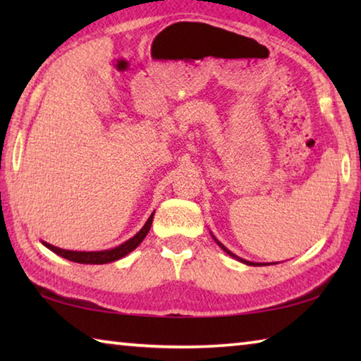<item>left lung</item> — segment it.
<instances>
[{"mask_svg": "<svg viewBox=\"0 0 361 361\" xmlns=\"http://www.w3.org/2000/svg\"><path fill=\"white\" fill-rule=\"evenodd\" d=\"M210 234H212V232H210ZM212 237H213V240H215V242L218 243V245H219V248H221V250H224V252H226V253H228L229 256H232V258H235L237 261H240V262H243V264H247V266H269V264H277V262H253V261H247V259H243V258H239V256H237V255H234V253H232V252H229V250H228V248H226V247L223 245V243H221V242H219V240L216 239V237H215V235H213V234H212Z\"/></svg>", "mask_w": 361, "mask_h": 361, "instance_id": "obj_1", "label": "left lung"}]
</instances>
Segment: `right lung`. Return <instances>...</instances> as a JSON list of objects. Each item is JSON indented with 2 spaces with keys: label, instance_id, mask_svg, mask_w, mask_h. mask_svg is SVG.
Listing matches in <instances>:
<instances>
[{
  "label": "right lung",
  "instance_id": "obj_1",
  "mask_svg": "<svg viewBox=\"0 0 361 361\" xmlns=\"http://www.w3.org/2000/svg\"><path fill=\"white\" fill-rule=\"evenodd\" d=\"M152 216H154V212L151 213V216L148 218V221L145 223L143 228L140 229L135 235L130 237L129 240H126L124 243H121V245L114 247V248L102 250V252H75V250H63V248L54 247V245H51V243H47L44 240H41V243L56 255L62 256V258L68 259V261L79 262V264H106V262H113V261L124 258V256L133 252V250H135L140 243L143 242L146 234H148L151 229Z\"/></svg>",
  "mask_w": 361,
  "mask_h": 361
}]
</instances>
